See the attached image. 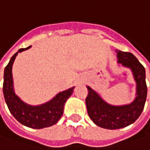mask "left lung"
I'll return each instance as SVG.
<instances>
[{
  "instance_id": "1",
  "label": "left lung",
  "mask_w": 150,
  "mask_h": 150,
  "mask_svg": "<svg viewBox=\"0 0 150 150\" xmlns=\"http://www.w3.org/2000/svg\"><path fill=\"white\" fill-rule=\"evenodd\" d=\"M116 53L119 65L131 70L136 84L134 100L127 105H114L105 100L97 91L86 86L88 115L96 125L107 129H121L133 124L141 115L147 97L144 67L132 53L120 50H116Z\"/></svg>"
}]
</instances>
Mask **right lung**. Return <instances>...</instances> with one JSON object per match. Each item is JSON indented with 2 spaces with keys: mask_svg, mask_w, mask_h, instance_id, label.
Wrapping results in <instances>:
<instances>
[{
  "mask_svg": "<svg viewBox=\"0 0 150 150\" xmlns=\"http://www.w3.org/2000/svg\"><path fill=\"white\" fill-rule=\"evenodd\" d=\"M31 47L20 49L11 58L4 70L3 94L8 109L16 120L25 126L32 129H43L54 125L59 121L64 111L66 100L72 95L75 87L61 91L50 100L38 105H31L24 102L14 91L12 65L18 53Z\"/></svg>",
  "mask_w": 150,
  "mask_h": 150,
  "instance_id": "right-lung-1",
  "label": "right lung"
}]
</instances>
